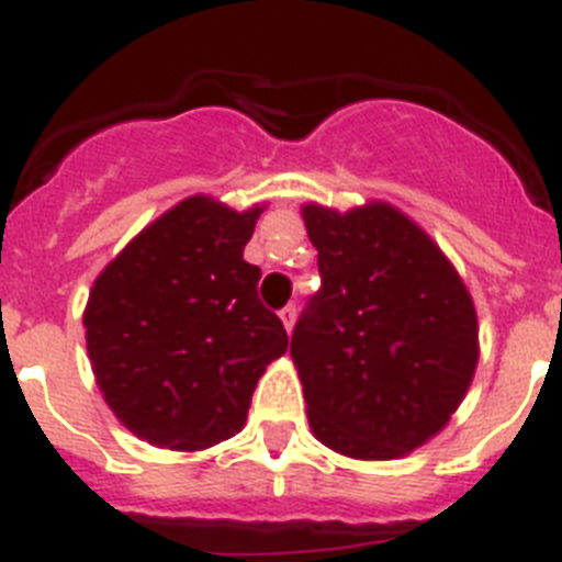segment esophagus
Wrapping results in <instances>:
<instances>
[{"label":"esophagus","mask_w":562,"mask_h":562,"mask_svg":"<svg viewBox=\"0 0 562 562\" xmlns=\"http://www.w3.org/2000/svg\"><path fill=\"white\" fill-rule=\"evenodd\" d=\"M280 319H282V325H285L288 334H291V330H294V322H296V305H285V308L280 311Z\"/></svg>","instance_id":"34e87169"}]
</instances>
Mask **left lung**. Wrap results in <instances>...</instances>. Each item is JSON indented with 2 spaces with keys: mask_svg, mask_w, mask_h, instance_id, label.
<instances>
[{
  "mask_svg": "<svg viewBox=\"0 0 562 562\" xmlns=\"http://www.w3.org/2000/svg\"><path fill=\"white\" fill-rule=\"evenodd\" d=\"M322 288L291 336L308 422L325 447L390 461L436 436L470 390L477 316L452 262L407 214L308 203Z\"/></svg>",
  "mask_w": 562,
  "mask_h": 562,
  "instance_id": "left-lung-1",
  "label": "left lung"
}]
</instances>
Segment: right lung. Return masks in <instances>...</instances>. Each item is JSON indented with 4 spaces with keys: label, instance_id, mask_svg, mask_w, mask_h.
Listing matches in <instances>:
<instances>
[{
    "label": "right lung",
    "instance_id": "add662e5",
    "mask_svg": "<svg viewBox=\"0 0 562 562\" xmlns=\"http://www.w3.org/2000/svg\"><path fill=\"white\" fill-rule=\"evenodd\" d=\"M262 206L194 194L149 223L99 274L85 311L104 402L155 447L206 450L240 432L260 375L288 348L243 260Z\"/></svg>",
    "mask_w": 562,
    "mask_h": 562
}]
</instances>
